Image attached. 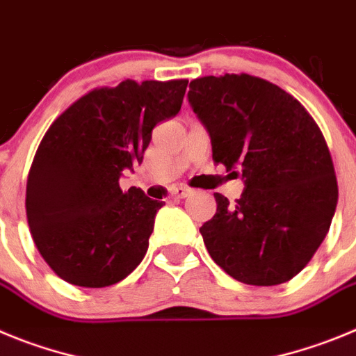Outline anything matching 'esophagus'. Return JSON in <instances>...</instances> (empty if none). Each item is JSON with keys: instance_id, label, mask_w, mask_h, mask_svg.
I'll list each match as a JSON object with an SVG mask.
<instances>
[{"instance_id": "34e87169", "label": "esophagus", "mask_w": 356, "mask_h": 356, "mask_svg": "<svg viewBox=\"0 0 356 356\" xmlns=\"http://www.w3.org/2000/svg\"><path fill=\"white\" fill-rule=\"evenodd\" d=\"M191 193H193V190H191V188H188V186H175L174 190H172V197H175V198H184Z\"/></svg>"}]
</instances>
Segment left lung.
Listing matches in <instances>:
<instances>
[{
  "mask_svg": "<svg viewBox=\"0 0 356 356\" xmlns=\"http://www.w3.org/2000/svg\"><path fill=\"white\" fill-rule=\"evenodd\" d=\"M188 99L206 126L214 163L239 170L245 191L200 227L213 261L248 286H278L309 264L337 207L334 161L302 102L250 74L204 76ZM238 175V172H232Z\"/></svg>",
  "mask_w": 356,
  "mask_h": 356,
  "instance_id": "8db88e82",
  "label": "left lung"
}]
</instances>
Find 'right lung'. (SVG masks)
<instances>
[{
	"mask_svg": "<svg viewBox=\"0 0 356 356\" xmlns=\"http://www.w3.org/2000/svg\"><path fill=\"white\" fill-rule=\"evenodd\" d=\"M188 79H126L72 102L38 145L26 184L31 238L62 280L108 287L145 257L163 202L120 175L142 163L159 122L179 113Z\"/></svg>",
	"mask_w": 356,
	"mask_h": 356,
	"instance_id": "obj_1",
	"label": "right lung"
}]
</instances>
